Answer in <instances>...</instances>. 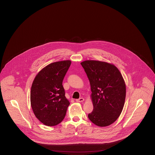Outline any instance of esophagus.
I'll return each instance as SVG.
<instances>
[{"mask_svg":"<svg viewBox=\"0 0 155 155\" xmlns=\"http://www.w3.org/2000/svg\"><path fill=\"white\" fill-rule=\"evenodd\" d=\"M76 101L78 102H83L84 101V98L83 97H80L79 99H76Z\"/></svg>","mask_w":155,"mask_h":155,"instance_id":"34e87169","label":"esophagus"}]
</instances>
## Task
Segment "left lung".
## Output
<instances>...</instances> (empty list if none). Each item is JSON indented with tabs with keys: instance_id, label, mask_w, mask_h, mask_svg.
I'll return each instance as SVG.
<instances>
[{
	"instance_id": "8db88e82",
	"label": "left lung",
	"mask_w": 155,
	"mask_h": 155,
	"mask_svg": "<svg viewBox=\"0 0 155 155\" xmlns=\"http://www.w3.org/2000/svg\"><path fill=\"white\" fill-rule=\"evenodd\" d=\"M91 84L93 110L88 114L93 124L101 127L113 124L120 115L126 97V85L114 64L97 61L81 63Z\"/></svg>"
}]
</instances>
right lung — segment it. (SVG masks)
<instances>
[{
	"label": "right lung",
	"mask_w": 155,
	"mask_h": 155,
	"mask_svg": "<svg viewBox=\"0 0 155 155\" xmlns=\"http://www.w3.org/2000/svg\"><path fill=\"white\" fill-rule=\"evenodd\" d=\"M71 64L63 61L49 64L35 77L31 91V103L36 118L45 125L60 124L70 103L65 97L63 80Z\"/></svg>",
	"instance_id": "obj_1"
}]
</instances>
